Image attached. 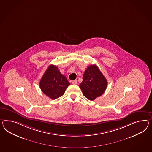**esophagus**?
<instances>
[{"label":"esophagus","mask_w":152,"mask_h":152,"mask_svg":"<svg viewBox=\"0 0 152 152\" xmlns=\"http://www.w3.org/2000/svg\"><path fill=\"white\" fill-rule=\"evenodd\" d=\"M77 80H73V82H72V84H77Z\"/></svg>","instance_id":"esophagus-1"}]
</instances>
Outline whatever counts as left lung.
<instances>
[{
    "instance_id": "1",
    "label": "left lung",
    "mask_w": 152,
    "mask_h": 152,
    "mask_svg": "<svg viewBox=\"0 0 152 152\" xmlns=\"http://www.w3.org/2000/svg\"><path fill=\"white\" fill-rule=\"evenodd\" d=\"M107 82L96 65L88 66L83 74V82L79 85L85 97L93 101L105 92Z\"/></svg>"
}]
</instances>
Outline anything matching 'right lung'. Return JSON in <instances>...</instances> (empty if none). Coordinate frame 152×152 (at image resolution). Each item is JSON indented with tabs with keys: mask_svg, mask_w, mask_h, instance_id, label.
<instances>
[{
	"mask_svg": "<svg viewBox=\"0 0 152 152\" xmlns=\"http://www.w3.org/2000/svg\"><path fill=\"white\" fill-rule=\"evenodd\" d=\"M69 85L66 77L54 65H50L47 68L39 82L42 92L52 100L62 96Z\"/></svg>",
	"mask_w": 152,
	"mask_h": 152,
	"instance_id": "obj_1",
	"label": "right lung"
}]
</instances>
